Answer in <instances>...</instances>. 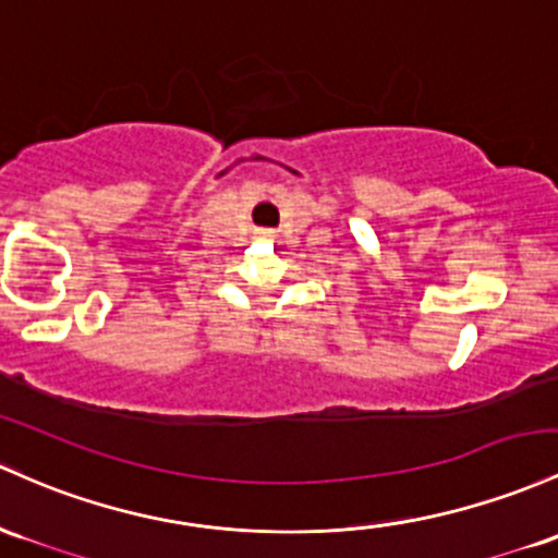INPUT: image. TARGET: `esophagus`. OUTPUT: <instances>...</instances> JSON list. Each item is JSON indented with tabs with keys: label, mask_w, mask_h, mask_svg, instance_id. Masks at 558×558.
<instances>
[{
	"label": "esophagus",
	"mask_w": 558,
	"mask_h": 558,
	"mask_svg": "<svg viewBox=\"0 0 558 558\" xmlns=\"http://www.w3.org/2000/svg\"><path fill=\"white\" fill-rule=\"evenodd\" d=\"M256 238H259V241H275V238H278V232H275V230H259V232H256Z\"/></svg>",
	"instance_id": "34e87169"
}]
</instances>
